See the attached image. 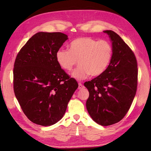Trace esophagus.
Masks as SVG:
<instances>
[{
    "mask_svg": "<svg viewBox=\"0 0 151 151\" xmlns=\"http://www.w3.org/2000/svg\"><path fill=\"white\" fill-rule=\"evenodd\" d=\"M84 88V86H83L82 84H81V83H79V84H78V89H83V88Z\"/></svg>",
    "mask_w": 151,
    "mask_h": 151,
    "instance_id": "34e87169",
    "label": "esophagus"
}]
</instances>
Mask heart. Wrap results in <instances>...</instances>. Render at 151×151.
I'll use <instances>...</instances> for the list:
<instances>
[{"instance_id": "1", "label": "heart", "mask_w": 151, "mask_h": 151, "mask_svg": "<svg viewBox=\"0 0 151 151\" xmlns=\"http://www.w3.org/2000/svg\"><path fill=\"white\" fill-rule=\"evenodd\" d=\"M112 56L113 48L108 41L89 37L74 40L69 45V50L60 49L56 53L58 63L65 70H71L78 61L80 65L71 74L78 81L86 79L91 75H102L110 65Z\"/></svg>"}]
</instances>
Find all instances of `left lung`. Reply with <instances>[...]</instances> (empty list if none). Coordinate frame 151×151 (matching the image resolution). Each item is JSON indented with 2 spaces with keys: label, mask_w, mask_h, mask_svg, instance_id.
Instances as JSON below:
<instances>
[{
  "label": "left lung",
  "mask_w": 151,
  "mask_h": 151,
  "mask_svg": "<svg viewBox=\"0 0 151 151\" xmlns=\"http://www.w3.org/2000/svg\"><path fill=\"white\" fill-rule=\"evenodd\" d=\"M111 42L113 56L107 69L84 86L89 95L86 108L92 119L102 126L118 123L129 111L136 95L137 64L130 48L117 34L105 30Z\"/></svg>",
  "instance_id": "1"
}]
</instances>
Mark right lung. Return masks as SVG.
Masks as SVG:
<instances>
[{
	"mask_svg": "<svg viewBox=\"0 0 151 151\" xmlns=\"http://www.w3.org/2000/svg\"><path fill=\"white\" fill-rule=\"evenodd\" d=\"M68 40L61 32L36 33L14 63V89L24 114L34 123L50 126L65 114L78 84L61 68L56 53Z\"/></svg>",
	"mask_w": 151,
	"mask_h": 151,
	"instance_id": "add662e5",
	"label": "right lung"
}]
</instances>
